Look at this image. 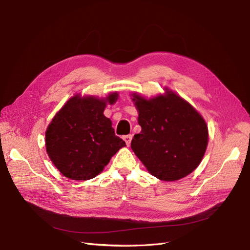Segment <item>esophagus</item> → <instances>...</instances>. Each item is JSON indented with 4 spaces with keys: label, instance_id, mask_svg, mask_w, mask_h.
<instances>
[{
    "label": "esophagus",
    "instance_id": "esophagus-1",
    "mask_svg": "<svg viewBox=\"0 0 250 250\" xmlns=\"http://www.w3.org/2000/svg\"><path fill=\"white\" fill-rule=\"evenodd\" d=\"M132 139H133V136H132V135H126V136L124 137V140H125V142L126 143L127 146H129L130 142H132Z\"/></svg>",
    "mask_w": 250,
    "mask_h": 250
}]
</instances>
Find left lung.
I'll return each instance as SVG.
<instances>
[{"instance_id": "8db88e82", "label": "left lung", "mask_w": 250, "mask_h": 250, "mask_svg": "<svg viewBox=\"0 0 250 250\" xmlns=\"http://www.w3.org/2000/svg\"><path fill=\"white\" fill-rule=\"evenodd\" d=\"M142 127L130 147L148 171L165 181L190 174L198 167L208 146V126L191 105L167 91L149 100L132 94Z\"/></svg>"}]
</instances>
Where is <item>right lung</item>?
Wrapping results in <instances>:
<instances>
[{
  "mask_svg": "<svg viewBox=\"0 0 250 250\" xmlns=\"http://www.w3.org/2000/svg\"><path fill=\"white\" fill-rule=\"evenodd\" d=\"M117 98L116 92L102 99L76 95L52 118L45 132V147L63 176L73 180L94 178L125 146L103 114L106 104H113Z\"/></svg>",
  "mask_w": 250,
  "mask_h": 250,
  "instance_id": "1",
  "label": "right lung"
}]
</instances>
